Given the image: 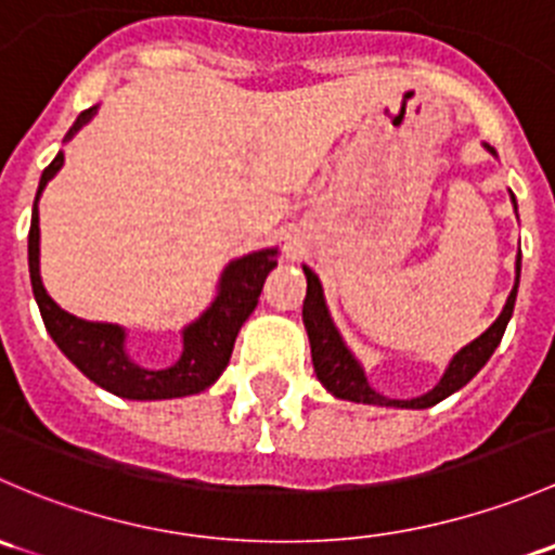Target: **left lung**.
<instances>
[{"label": "left lung", "instance_id": "left-lung-1", "mask_svg": "<svg viewBox=\"0 0 555 555\" xmlns=\"http://www.w3.org/2000/svg\"><path fill=\"white\" fill-rule=\"evenodd\" d=\"M483 147L489 150L491 155H496V150L489 147V144H483ZM511 201H513V209H516L518 215L516 195L513 193H511ZM304 273H306V282H309V287H306V300H304V324H306V333H309L311 362H313V373H317L319 384H322L330 395L338 397V400L422 411V408L438 405L440 400H446V397L453 395V391L462 389L464 384L473 382L475 373L489 362V357L494 354V349L500 346L507 322H511L513 317V309H516V295H518V282H520V251L516 257V284H513L505 309H502L500 317L494 319V324H491L486 333H480L475 340H469L464 349H459L456 354L451 357L449 367H446V373L440 376V382L435 384L427 395H418L413 397V400H389V397L378 395V391L367 384L365 367H362V362L357 360L354 351L346 346L344 335L338 333L333 317H330L322 282H319V276L309 266H304Z\"/></svg>", "mask_w": 555, "mask_h": 555}]
</instances>
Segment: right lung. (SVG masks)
<instances>
[{"label": "right lung", "mask_w": 555, "mask_h": 555, "mask_svg": "<svg viewBox=\"0 0 555 555\" xmlns=\"http://www.w3.org/2000/svg\"><path fill=\"white\" fill-rule=\"evenodd\" d=\"M99 104L91 109L80 112L75 126L66 131L64 142H69L86 122L93 120ZM64 166V153L53 158V164L42 171L39 179L35 209H31L29 228V276L35 300L42 313V322L48 327L50 338L55 340L66 360L91 378L93 384L112 391L126 400H171V397L198 395L209 389L222 371L228 367L233 354V344L242 330V324L255 311L257 298L262 293L268 273L276 268L279 249L249 251V255L236 257L225 266L220 282H217V295L198 319L182 327V354L169 367H142L126 349V327L109 322H88V319L75 317L64 311L44 289L42 276H39V195L44 184L55 177Z\"/></svg>", "instance_id": "right-lung-1"}]
</instances>
